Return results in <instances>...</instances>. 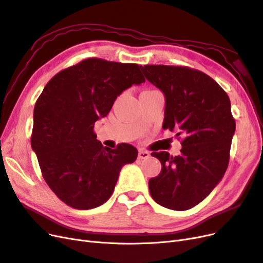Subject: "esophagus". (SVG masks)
Returning <instances> with one entry per match:
<instances>
[{"instance_id": "obj_1", "label": "esophagus", "mask_w": 263, "mask_h": 263, "mask_svg": "<svg viewBox=\"0 0 263 263\" xmlns=\"http://www.w3.org/2000/svg\"><path fill=\"white\" fill-rule=\"evenodd\" d=\"M150 157V154L148 153V151H146V150H142V149H140L139 151H138V159H147V158H149Z\"/></svg>"}]
</instances>
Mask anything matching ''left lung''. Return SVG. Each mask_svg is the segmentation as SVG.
Listing matches in <instances>:
<instances>
[{
	"mask_svg": "<svg viewBox=\"0 0 263 263\" xmlns=\"http://www.w3.org/2000/svg\"><path fill=\"white\" fill-rule=\"evenodd\" d=\"M147 80L165 98L164 129L182 136L180 156L153 153L161 172L149 180L155 202L174 211L194 208L224 177L236 122L230 100L219 84L202 71L181 66L141 67Z\"/></svg>",
	"mask_w": 263,
	"mask_h": 263,
	"instance_id": "left-lung-1",
	"label": "left lung"
}]
</instances>
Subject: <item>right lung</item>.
I'll return each mask as SVG.
<instances>
[{"mask_svg":"<svg viewBox=\"0 0 263 263\" xmlns=\"http://www.w3.org/2000/svg\"><path fill=\"white\" fill-rule=\"evenodd\" d=\"M145 81L136 63L89 58L46 84L35 104L30 142L46 183L63 203L77 210L104 204L123 165L136 160L134 146L103 147L93 129L119 94Z\"/></svg>","mask_w":263,"mask_h":263,"instance_id":"right-lung-1","label":"right lung"}]
</instances>
